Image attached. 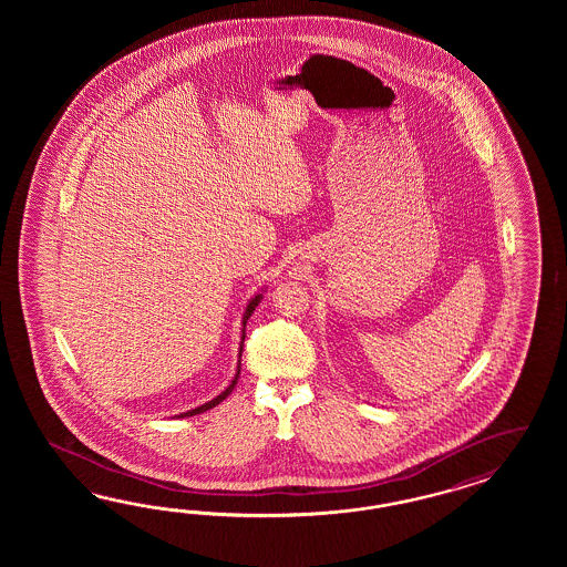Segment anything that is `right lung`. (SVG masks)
<instances>
[{
	"instance_id": "obj_1",
	"label": "right lung",
	"mask_w": 567,
	"mask_h": 567,
	"mask_svg": "<svg viewBox=\"0 0 567 567\" xmlns=\"http://www.w3.org/2000/svg\"><path fill=\"white\" fill-rule=\"evenodd\" d=\"M264 291H266V287H264V289H259V291L256 292L251 299H249L247 308H245V311H243V322H240V334H243V337H240L239 361H237V372H235V377H233V380H230V384L224 389L220 395L214 396L212 401H207V403H204V405H199V408H195V410H189V412L178 413V415H174V417H189V415H197V413L207 412V410L216 408L218 403H223L224 399L233 393V389H235V384H237V380H239L240 377V353H243V341H245V327H247V320L251 318V313H254L256 308H258L259 301L264 299Z\"/></svg>"
}]
</instances>
